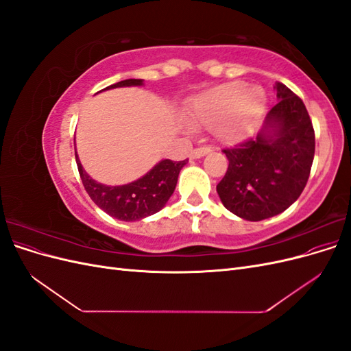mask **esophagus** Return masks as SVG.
Wrapping results in <instances>:
<instances>
[{"instance_id":"1","label":"esophagus","mask_w":351,"mask_h":351,"mask_svg":"<svg viewBox=\"0 0 351 351\" xmlns=\"http://www.w3.org/2000/svg\"><path fill=\"white\" fill-rule=\"evenodd\" d=\"M209 147H206V146H202V147H196V149H193V151H190V154H189V156L192 158V159H197V158H202V156H205L206 154H209Z\"/></svg>"}]
</instances>
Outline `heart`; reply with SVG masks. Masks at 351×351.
<instances>
[{
  "mask_svg": "<svg viewBox=\"0 0 351 351\" xmlns=\"http://www.w3.org/2000/svg\"><path fill=\"white\" fill-rule=\"evenodd\" d=\"M267 104L259 86L249 88L243 82L217 86L196 97L187 110V119L196 125H214L222 142H239L256 125Z\"/></svg>",
  "mask_w": 351,
  "mask_h": 351,
  "instance_id": "heart-1",
  "label": "heart"
}]
</instances>
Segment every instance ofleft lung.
<instances>
[{"label": "left lung", "mask_w": 351, "mask_h": 351, "mask_svg": "<svg viewBox=\"0 0 351 351\" xmlns=\"http://www.w3.org/2000/svg\"><path fill=\"white\" fill-rule=\"evenodd\" d=\"M278 102L258 134L224 149L228 168L217 186L230 212L262 221L278 215L299 199L311 174L315 132L303 101L282 83L274 86Z\"/></svg>", "instance_id": "8db88e82"}]
</instances>
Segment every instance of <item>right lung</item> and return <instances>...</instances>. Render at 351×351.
<instances>
[{
  "mask_svg": "<svg viewBox=\"0 0 351 351\" xmlns=\"http://www.w3.org/2000/svg\"><path fill=\"white\" fill-rule=\"evenodd\" d=\"M142 79H127L102 90L125 88V86H142ZM76 162L82 183L90 199L108 215L121 221H139L161 210L168 199L174 193L177 186L178 174L186 165L184 161H171L162 159L151 171L136 182L123 186H107L95 182V180L84 171L80 159L76 152Z\"/></svg>",
  "mask_w": 351,
  "mask_h": 351,
  "instance_id": "1",
  "label": "right lung"
}]
</instances>
